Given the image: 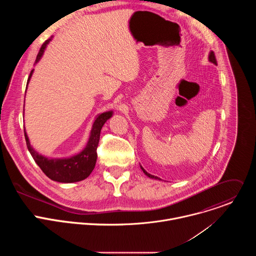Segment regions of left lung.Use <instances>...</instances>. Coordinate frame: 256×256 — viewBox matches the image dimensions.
<instances>
[{"label": "left lung", "mask_w": 256, "mask_h": 256, "mask_svg": "<svg viewBox=\"0 0 256 256\" xmlns=\"http://www.w3.org/2000/svg\"><path fill=\"white\" fill-rule=\"evenodd\" d=\"M208 60L210 62H212V64H216V56H214V52H210V56H208ZM140 168H142V172L147 175L148 177H150V178H154V179H159L160 180V178H158L157 176H154V175H151L150 173H148L147 171H146L142 166H140Z\"/></svg>", "instance_id": "obj_1"}]
</instances>
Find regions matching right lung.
Segmentation results:
<instances>
[{
    "label": "right lung",
    "instance_id": "obj_1",
    "mask_svg": "<svg viewBox=\"0 0 256 256\" xmlns=\"http://www.w3.org/2000/svg\"><path fill=\"white\" fill-rule=\"evenodd\" d=\"M50 42V38L46 40L44 44L42 46L40 52L38 56H36L35 62H38L42 58L44 52ZM32 72H33V70L30 72L27 85L32 76ZM112 116V112H103L97 116L92 126L89 140L86 144V147L78 155H75L70 158H62V159H56V158L52 159V158L44 157L38 154L31 147L29 138L24 130L27 148L32 158L36 162V164L40 167L44 173L52 180L62 182V184H70V182H77V181L84 180L91 174V172L95 167L96 160H97L96 150H97L99 138H100V132L103 124Z\"/></svg>",
    "mask_w": 256,
    "mask_h": 256
}]
</instances>
